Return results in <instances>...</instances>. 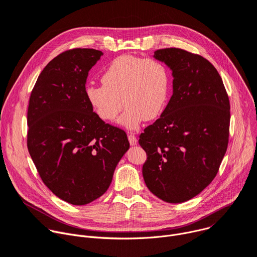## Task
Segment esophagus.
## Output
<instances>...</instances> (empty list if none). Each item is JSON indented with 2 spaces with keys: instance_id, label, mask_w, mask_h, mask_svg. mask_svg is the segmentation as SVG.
<instances>
[{
  "instance_id": "34e87169",
  "label": "esophagus",
  "mask_w": 257,
  "mask_h": 257,
  "mask_svg": "<svg viewBox=\"0 0 257 257\" xmlns=\"http://www.w3.org/2000/svg\"><path fill=\"white\" fill-rule=\"evenodd\" d=\"M127 138H128V141H130V144H131L132 146H136V145L138 144V140H137V138H136L135 135L131 134V135H128Z\"/></svg>"
}]
</instances>
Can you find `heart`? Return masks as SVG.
Returning <instances> with one entry per match:
<instances>
[{"instance_id": "obj_1", "label": "heart", "mask_w": 257, "mask_h": 257, "mask_svg": "<svg viewBox=\"0 0 257 257\" xmlns=\"http://www.w3.org/2000/svg\"><path fill=\"white\" fill-rule=\"evenodd\" d=\"M103 84H90L85 95L97 115L113 121L122 108L118 124L137 131L147 119L157 118L164 110L170 91V74L156 59L121 55L114 59L102 75Z\"/></svg>"}]
</instances>
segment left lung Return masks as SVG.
Returning a JSON list of instances; mask_svg holds the SVG:
<instances>
[{"instance_id": "obj_1", "label": "left lung", "mask_w": 257, "mask_h": 257, "mask_svg": "<svg viewBox=\"0 0 257 257\" xmlns=\"http://www.w3.org/2000/svg\"><path fill=\"white\" fill-rule=\"evenodd\" d=\"M153 57L173 71V96L140 136L148 156L143 177L161 200L182 203L218 172L229 142L230 101L217 70L202 56L168 48Z\"/></svg>"}]
</instances>
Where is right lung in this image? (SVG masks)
<instances>
[{
  "label": "right lung",
  "instance_id": "right-lung-1",
  "mask_svg": "<svg viewBox=\"0 0 257 257\" xmlns=\"http://www.w3.org/2000/svg\"><path fill=\"white\" fill-rule=\"evenodd\" d=\"M101 56L95 49H73L55 57L28 105V152L44 184L72 205L101 197L130 149L124 131L105 123L85 95L89 71Z\"/></svg>",
  "mask_w": 257,
  "mask_h": 257
}]
</instances>
